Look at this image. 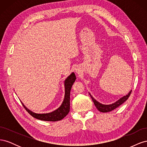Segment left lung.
Wrapping results in <instances>:
<instances>
[{"instance_id": "8db88e82", "label": "left lung", "mask_w": 147, "mask_h": 147, "mask_svg": "<svg viewBox=\"0 0 147 147\" xmlns=\"http://www.w3.org/2000/svg\"><path fill=\"white\" fill-rule=\"evenodd\" d=\"M131 92H132V91H131L129 92L127 95H126L125 96H123V97H121V99H119L116 102H115V103H113L112 104H110V105L102 104L99 103V102H97L96 99L93 98V97H92V96L90 94V95L91 96V99H92L93 102H94L95 106L96 107V108L98 109V110L100 111V112L105 113V112H111V111H112L114 109H117V107H118L119 105H121L122 104H123L124 102H125L129 98V97L130 96V95L131 94Z\"/></svg>"}]
</instances>
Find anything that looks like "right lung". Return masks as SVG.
Segmentation results:
<instances>
[{
	"label": "right lung",
	"instance_id": "right-lung-1",
	"mask_svg": "<svg viewBox=\"0 0 147 147\" xmlns=\"http://www.w3.org/2000/svg\"><path fill=\"white\" fill-rule=\"evenodd\" d=\"M76 80L75 74L73 72L69 76L66 78L65 80V97L63 104L60 106V107L57 110H55L54 112L48 113H43V114H38L35 113L30 110L28 109L23 104L24 109L26 111L34 118L42 120V121H59L62 119H63L67 115L69 112L70 110V92L71 88L73 85L74 83Z\"/></svg>",
	"mask_w": 147,
	"mask_h": 147
}]
</instances>
